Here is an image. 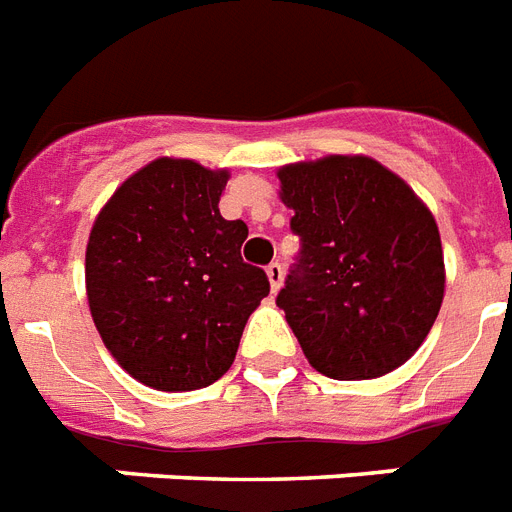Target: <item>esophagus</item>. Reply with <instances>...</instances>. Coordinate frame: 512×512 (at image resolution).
<instances>
[{"label": "esophagus", "instance_id": "esophagus-1", "mask_svg": "<svg viewBox=\"0 0 512 512\" xmlns=\"http://www.w3.org/2000/svg\"><path fill=\"white\" fill-rule=\"evenodd\" d=\"M266 277H269V285H272V290L277 293V290L282 287V277H285V269H282V264L272 261V264L266 266Z\"/></svg>", "mask_w": 512, "mask_h": 512}]
</instances>
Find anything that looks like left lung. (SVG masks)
<instances>
[{
  "mask_svg": "<svg viewBox=\"0 0 512 512\" xmlns=\"http://www.w3.org/2000/svg\"><path fill=\"white\" fill-rule=\"evenodd\" d=\"M301 251L277 293L308 363L329 379H377L426 340L445 295L432 211L369 156L282 167Z\"/></svg>",
  "mask_w": 512,
  "mask_h": 512,
  "instance_id": "1",
  "label": "left lung"
}]
</instances>
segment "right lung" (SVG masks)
Wrapping results in <instances>:
<instances>
[{"label":"right lung","mask_w":512,"mask_h":512,"mask_svg":"<svg viewBox=\"0 0 512 512\" xmlns=\"http://www.w3.org/2000/svg\"><path fill=\"white\" fill-rule=\"evenodd\" d=\"M227 172L156 159L114 190L86 248L91 316L122 369L154 390L209 387L269 295L243 219L219 214Z\"/></svg>","instance_id":"right-lung-1"}]
</instances>
